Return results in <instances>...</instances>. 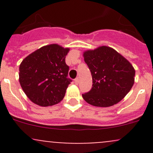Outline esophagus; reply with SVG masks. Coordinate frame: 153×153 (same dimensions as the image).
<instances>
[{
	"label": "esophagus",
	"instance_id": "obj_1",
	"mask_svg": "<svg viewBox=\"0 0 153 153\" xmlns=\"http://www.w3.org/2000/svg\"><path fill=\"white\" fill-rule=\"evenodd\" d=\"M74 81H75V84H78V83H79V79H78V78H76L74 80Z\"/></svg>",
	"mask_w": 153,
	"mask_h": 153
}]
</instances>
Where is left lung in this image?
Instances as JSON below:
<instances>
[{
    "instance_id": "left-lung-1",
    "label": "left lung",
    "mask_w": 153,
    "mask_h": 153,
    "mask_svg": "<svg viewBox=\"0 0 153 153\" xmlns=\"http://www.w3.org/2000/svg\"><path fill=\"white\" fill-rule=\"evenodd\" d=\"M84 58L92 78V89L82 94L88 104L100 107L113 106L132 89L135 69L114 49L102 46L85 51Z\"/></svg>"
}]
</instances>
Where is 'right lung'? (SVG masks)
I'll use <instances>...</instances> for the list:
<instances>
[{"mask_svg":"<svg viewBox=\"0 0 153 153\" xmlns=\"http://www.w3.org/2000/svg\"><path fill=\"white\" fill-rule=\"evenodd\" d=\"M69 48L58 44L44 46L26 57L19 67V82L27 96L41 106L61 101L72 80L65 58Z\"/></svg>","mask_w":153,"mask_h":153,"instance_id":"add662e5","label":"right lung"}]
</instances>
